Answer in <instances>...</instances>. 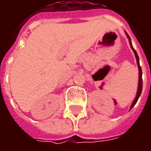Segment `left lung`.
<instances>
[{
  "mask_svg": "<svg viewBox=\"0 0 151 151\" xmlns=\"http://www.w3.org/2000/svg\"><path fill=\"white\" fill-rule=\"evenodd\" d=\"M125 34H126V36L127 38L129 39V44H130V47H131V48L133 50V52H134V55H135V57H136V60H137V67H138V86H137V94H136V97L134 99V100L133 101L132 103V104L130 106V110L132 109V108L134 107V105L136 104V103L137 102L138 100V99H139L140 95L142 94V68H141V66H140V63H139V57L137 56V52L135 51V49L133 48V45H132V42H131V39L130 37L129 36V35L127 34L126 32H125Z\"/></svg>",
  "mask_w": 151,
  "mask_h": 151,
  "instance_id": "8db88e82",
  "label": "left lung"
}]
</instances>
